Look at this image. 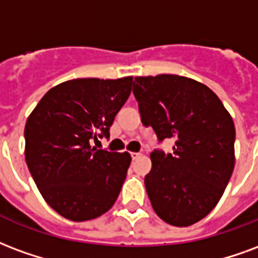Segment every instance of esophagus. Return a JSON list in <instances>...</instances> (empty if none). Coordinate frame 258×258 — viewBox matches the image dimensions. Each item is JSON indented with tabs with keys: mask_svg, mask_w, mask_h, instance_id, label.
<instances>
[{
	"mask_svg": "<svg viewBox=\"0 0 258 258\" xmlns=\"http://www.w3.org/2000/svg\"><path fill=\"white\" fill-rule=\"evenodd\" d=\"M140 155H142V154H139V152H132L131 154V157L133 161H135V159H137V158H140Z\"/></svg>",
	"mask_w": 258,
	"mask_h": 258,
	"instance_id": "34e87169",
	"label": "esophagus"
}]
</instances>
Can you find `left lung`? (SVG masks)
I'll return each mask as SVG.
<instances>
[{
	"label": "left lung",
	"instance_id": "8db88e82",
	"mask_svg": "<svg viewBox=\"0 0 258 258\" xmlns=\"http://www.w3.org/2000/svg\"><path fill=\"white\" fill-rule=\"evenodd\" d=\"M133 93L142 122L159 142L173 139L172 154L151 152L144 178L159 219L188 227L219 204L235 166V125L213 90L173 74L136 77Z\"/></svg>",
	"mask_w": 258,
	"mask_h": 258
}]
</instances>
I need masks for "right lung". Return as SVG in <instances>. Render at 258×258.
Returning a JSON list of instances; mask_svg holds the SVG:
<instances>
[{
    "mask_svg": "<svg viewBox=\"0 0 258 258\" xmlns=\"http://www.w3.org/2000/svg\"><path fill=\"white\" fill-rule=\"evenodd\" d=\"M132 81H66L48 90L27 118L26 163L45 202L64 219L93 220L115 204L131 154L96 150L90 140L110 136Z\"/></svg>",
    "mask_w": 258,
    "mask_h": 258,
    "instance_id": "obj_1",
    "label": "right lung"
}]
</instances>
